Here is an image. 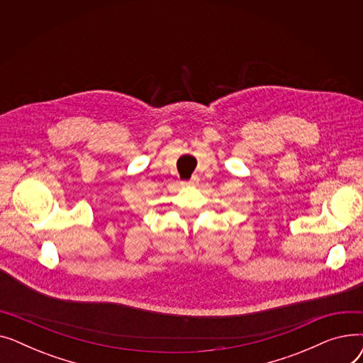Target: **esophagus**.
I'll use <instances>...</instances> for the list:
<instances>
[{"mask_svg":"<svg viewBox=\"0 0 363 363\" xmlns=\"http://www.w3.org/2000/svg\"><path fill=\"white\" fill-rule=\"evenodd\" d=\"M199 177L196 175V177H193L191 179H189V181H186V182H184L186 186H196V185H199Z\"/></svg>","mask_w":363,"mask_h":363,"instance_id":"esophagus-1","label":"esophagus"}]
</instances>
